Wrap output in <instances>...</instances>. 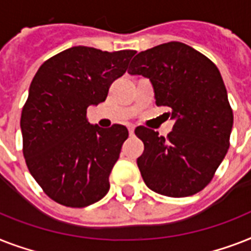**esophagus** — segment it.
I'll list each match as a JSON object with an SVG mask.
<instances>
[{
  "label": "esophagus",
  "instance_id": "1",
  "mask_svg": "<svg viewBox=\"0 0 251 251\" xmlns=\"http://www.w3.org/2000/svg\"><path fill=\"white\" fill-rule=\"evenodd\" d=\"M127 129H129V133L133 134L134 130H135V125H133V124H130V125H127Z\"/></svg>",
  "mask_w": 251,
  "mask_h": 251
}]
</instances>
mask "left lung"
I'll use <instances>...</instances> for the list:
<instances>
[{
	"label": "left lung",
	"mask_w": 251,
	"mask_h": 251,
	"mask_svg": "<svg viewBox=\"0 0 251 251\" xmlns=\"http://www.w3.org/2000/svg\"><path fill=\"white\" fill-rule=\"evenodd\" d=\"M149 78L156 105L172 109L168 137L139 126L145 151L137 164L157 194L181 198L208 185L229 149L233 112L218 68L189 45L172 41L134 57L127 70Z\"/></svg>",
	"instance_id": "1"
}]
</instances>
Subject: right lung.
Here are the masks:
<instances>
[{
	"label": "right lung",
	"mask_w": 251,
	"mask_h": 251,
	"mask_svg": "<svg viewBox=\"0 0 251 251\" xmlns=\"http://www.w3.org/2000/svg\"><path fill=\"white\" fill-rule=\"evenodd\" d=\"M135 53L73 47L45 61L33 76L21 117L23 155L29 173L57 203L87 207L109 190L129 131L124 125H92L87 108L105 101Z\"/></svg>",
	"instance_id": "add662e5"
}]
</instances>
